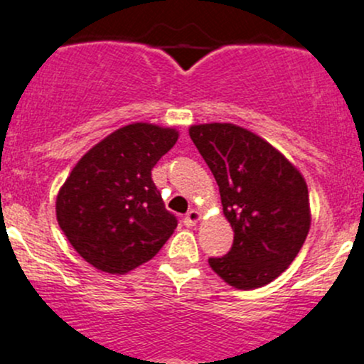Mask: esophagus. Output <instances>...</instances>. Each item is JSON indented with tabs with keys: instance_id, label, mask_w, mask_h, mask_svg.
Instances as JSON below:
<instances>
[{
	"instance_id": "1",
	"label": "esophagus",
	"mask_w": 364,
	"mask_h": 364,
	"mask_svg": "<svg viewBox=\"0 0 364 364\" xmlns=\"http://www.w3.org/2000/svg\"><path fill=\"white\" fill-rule=\"evenodd\" d=\"M199 218H201L199 211L191 210V211H187L186 216H183V223H186L187 227H193V225H196V223L199 222Z\"/></svg>"
}]
</instances>
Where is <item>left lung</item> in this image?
Listing matches in <instances>:
<instances>
[{
  "mask_svg": "<svg viewBox=\"0 0 364 364\" xmlns=\"http://www.w3.org/2000/svg\"><path fill=\"white\" fill-rule=\"evenodd\" d=\"M189 136L234 230L230 251L208 263L235 289L270 284L287 270L311 225L303 175L270 142L234 124L193 125Z\"/></svg>",
  "mask_w": 364,
  "mask_h": 364,
  "instance_id": "left-lung-1",
  "label": "left lung"
}]
</instances>
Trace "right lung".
<instances>
[{"instance_id":"1","label":"right lung","mask_w":364,"mask_h":364,"mask_svg":"<svg viewBox=\"0 0 364 364\" xmlns=\"http://www.w3.org/2000/svg\"><path fill=\"white\" fill-rule=\"evenodd\" d=\"M178 139L175 129L130 124L80 158L56 198L68 242L97 270L124 275L146 263L177 227L151 178Z\"/></svg>"}]
</instances>
